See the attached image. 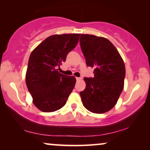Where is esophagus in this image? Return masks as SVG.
Here are the masks:
<instances>
[{
  "label": "esophagus",
  "mask_w": 150,
  "mask_h": 150,
  "mask_svg": "<svg viewBox=\"0 0 150 150\" xmlns=\"http://www.w3.org/2000/svg\"><path fill=\"white\" fill-rule=\"evenodd\" d=\"M75 78H76V80H77V81H78V80H80V79H81V77H75Z\"/></svg>",
  "instance_id": "obj_1"
}]
</instances>
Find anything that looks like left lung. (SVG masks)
Returning a JSON list of instances; mask_svg holds the SVG:
<instances>
[{"label":"left lung","mask_w":150,"mask_h":150,"mask_svg":"<svg viewBox=\"0 0 150 150\" xmlns=\"http://www.w3.org/2000/svg\"><path fill=\"white\" fill-rule=\"evenodd\" d=\"M79 42L87 67L95 69L93 77L83 79L86 86L79 93L83 105L91 112H106L116 105L123 89L124 62L105 38L81 34Z\"/></svg>","instance_id":"1"}]
</instances>
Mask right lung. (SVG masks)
Returning <instances> with one entry per match:
<instances>
[{
  "label": "right lung",
  "mask_w": 150,
  "mask_h": 150,
  "mask_svg": "<svg viewBox=\"0 0 150 150\" xmlns=\"http://www.w3.org/2000/svg\"><path fill=\"white\" fill-rule=\"evenodd\" d=\"M79 35L77 33L51 35L31 52L26 84L33 104L41 111L51 112L62 108L73 91L75 77L59 73L57 68L76 47Z\"/></svg>",
  "instance_id": "add662e5"
}]
</instances>
